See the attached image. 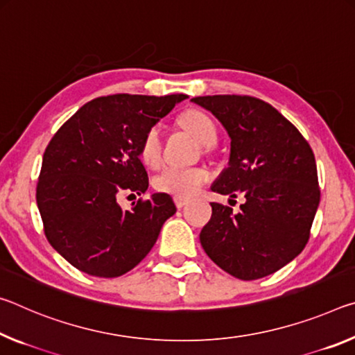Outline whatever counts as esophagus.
Wrapping results in <instances>:
<instances>
[{
	"label": "esophagus",
	"mask_w": 355,
	"mask_h": 355,
	"mask_svg": "<svg viewBox=\"0 0 355 355\" xmlns=\"http://www.w3.org/2000/svg\"><path fill=\"white\" fill-rule=\"evenodd\" d=\"M174 202H176V206H178L179 209H181V207L189 205V200L184 198V196H174Z\"/></svg>",
	"instance_id": "esophagus-1"
}]
</instances>
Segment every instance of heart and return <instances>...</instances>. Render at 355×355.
I'll use <instances>...</instances> for the list:
<instances>
[{
	"instance_id": "obj_1",
	"label": "heart",
	"mask_w": 355,
	"mask_h": 355,
	"mask_svg": "<svg viewBox=\"0 0 355 355\" xmlns=\"http://www.w3.org/2000/svg\"><path fill=\"white\" fill-rule=\"evenodd\" d=\"M179 124L191 133L202 146H212L217 141V127L205 112L189 110L181 114ZM162 141L159 127H153L139 144V159L144 165L155 166L160 162ZM209 179V173L200 166H166L154 178V187L176 196H191L198 193Z\"/></svg>"
}]
</instances>
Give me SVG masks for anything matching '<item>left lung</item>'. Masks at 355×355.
<instances>
[{
	"label": "left lung",
	"mask_w": 355,
	"mask_h": 355,
	"mask_svg": "<svg viewBox=\"0 0 355 355\" xmlns=\"http://www.w3.org/2000/svg\"><path fill=\"white\" fill-rule=\"evenodd\" d=\"M191 102L216 116L231 139L228 166L211 189L245 196L237 214L211 202L201 245L214 263L241 280L274 274L309 242L321 196L315 154L300 132L259 98L205 96Z\"/></svg>",
	"instance_id": "left-lung-1"
}]
</instances>
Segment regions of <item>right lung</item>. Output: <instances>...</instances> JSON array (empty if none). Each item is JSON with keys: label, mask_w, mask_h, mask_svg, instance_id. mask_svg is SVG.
Segmentation results:
<instances>
[{"label": "right lung", "mask_w": 355, "mask_h": 355, "mask_svg": "<svg viewBox=\"0 0 355 355\" xmlns=\"http://www.w3.org/2000/svg\"><path fill=\"white\" fill-rule=\"evenodd\" d=\"M189 96L114 94L85 103L46 146L36 200L45 236L58 253L88 275L132 270L176 214L168 193L124 211L118 196L148 190L139 144L149 129Z\"/></svg>", "instance_id": "1"}]
</instances>
